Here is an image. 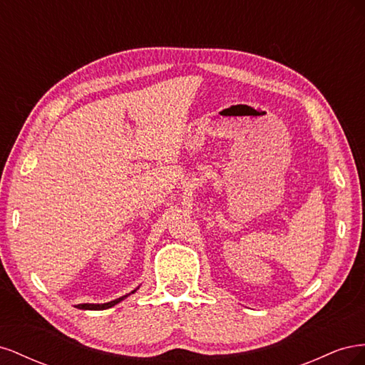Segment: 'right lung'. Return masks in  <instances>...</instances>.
<instances>
[{"instance_id":"obj_1","label":"right lung","mask_w":365,"mask_h":365,"mask_svg":"<svg viewBox=\"0 0 365 365\" xmlns=\"http://www.w3.org/2000/svg\"><path fill=\"white\" fill-rule=\"evenodd\" d=\"M137 289H138V288H137ZM137 289H134V291H132L130 294H134ZM128 295H129V294H128ZM128 295H123V297L117 298V300L108 302V303H103V304H91V303H85V304H77L76 307H77V309H88V311H102V309H109V307L115 306V304H117V303H120L121 300H125V298H126Z\"/></svg>"}]
</instances>
